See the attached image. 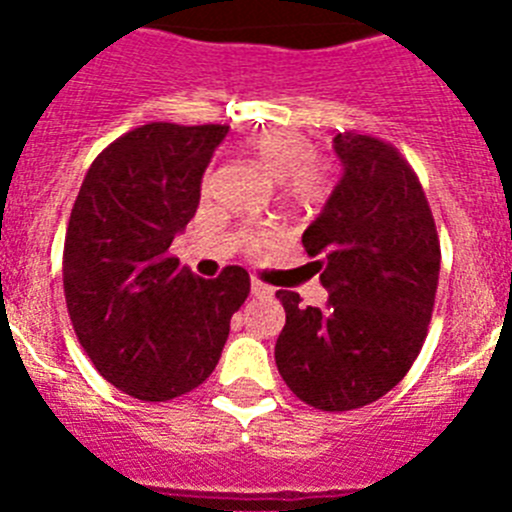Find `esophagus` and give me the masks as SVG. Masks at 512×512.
I'll use <instances>...</instances> for the list:
<instances>
[{"label": "esophagus", "instance_id": "esophagus-1", "mask_svg": "<svg viewBox=\"0 0 512 512\" xmlns=\"http://www.w3.org/2000/svg\"><path fill=\"white\" fill-rule=\"evenodd\" d=\"M251 295L253 297H271V295H274V289H271L269 284L259 282V279H253V282H251Z\"/></svg>", "mask_w": 512, "mask_h": 512}]
</instances>
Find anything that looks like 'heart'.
<instances>
[{
	"instance_id": "1",
	"label": "heart",
	"mask_w": 512,
	"mask_h": 512,
	"mask_svg": "<svg viewBox=\"0 0 512 512\" xmlns=\"http://www.w3.org/2000/svg\"><path fill=\"white\" fill-rule=\"evenodd\" d=\"M248 153L264 166L271 179H277L292 205L310 207L325 200L330 189V171L325 161L315 158V148L302 133L287 128L261 130L248 140ZM207 182L210 176L205 179ZM266 238V233H251L246 243L248 248H261Z\"/></svg>"
}]
</instances>
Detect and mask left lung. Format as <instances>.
I'll return each instance as SVG.
<instances>
[{"label":"left lung","mask_w":512,"mask_h":512,"mask_svg":"<svg viewBox=\"0 0 512 512\" xmlns=\"http://www.w3.org/2000/svg\"><path fill=\"white\" fill-rule=\"evenodd\" d=\"M333 148L341 182L302 235L328 305L302 307L297 292L279 289L287 323L274 359L302 402L341 413L387 395L418 359L441 243L418 176L395 146L351 130Z\"/></svg>","instance_id":"left-lung-1"}]
</instances>
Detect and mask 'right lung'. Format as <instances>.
Wrapping results in <instances>:
<instances>
[{
    "label": "right lung",
    "instance_id": "add662e5",
    "mask_svg": "<svg viewBox=\"0 0 512 512\" xmlns=\"http://www.w3.org/2000/svg\"><path fill=\"white\" fill-rule=\"evenodd\" d=\"M225 135L228 125H140L94 158L71 210L63 292L76 338L97 372L138 400L200 387L251 292L241 266L200 279L169 253Z\"/></svg>",
    "mask_w": 512,
    "mask_h": 512
}]
</instances>
